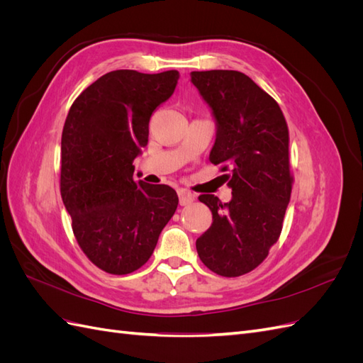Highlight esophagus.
<instances>
[{
    "label": "esophagus",
    "mask_w": 363,
    "mask_h": 363,
    "mask_svg": "<svg viewBox=\"0 0 363 363\" xmlns=\"http://www.w3.org/2000/svg\"><path fill=\"white\" fill-rule=\"evenodd\" d=\"M179 200H180V204H182V206L191 204V203L195 201V195H194L191 191H188V189L180 188V189H179Z\"/></svg>",
    "instance_id": "34e87169"
}]
</instances>
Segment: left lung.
I'll use <instances>...</instances> for the list:
<instances>
[{
  "label": "left lung",
  "mask_w": 363,
  "mask_h": 363,
  "mask_svg": "<svg viewBox=\"0 0 363 363\" xmlns=\"http://www.w3.org/2000/svg\"><path fill=\"white\" fill-rule=\"evenodd\" d=\"M191 82L211 106L216 139L211 162L219 164L232 200L203 194L212 225L196 239L204 265L223 277L257 268L281 233L291 200L289 130L277 101L239 71H194Z\"/></svg>",
  "instance_id": "obj_1"
}]
</instances>
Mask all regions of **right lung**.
Instances as JSON below:
<instances>
[{"mask_svg": "<svg viewBox=\"0 0 363 363\" xmlns=\"http://www.w3.org/2000/svg\"><path fill=\"white\" fill-rule=\"evenodd\" d=\"M179 71L107 72L75 98L62 131L60 194L80 248L123 276L151 257L179 196L133 179L152 112L172 95Z\"/></svg>", "mask_w": 363, "mask_h": 363, "instance_id": "add662e5", "label": "right lung"}]
</instances>
